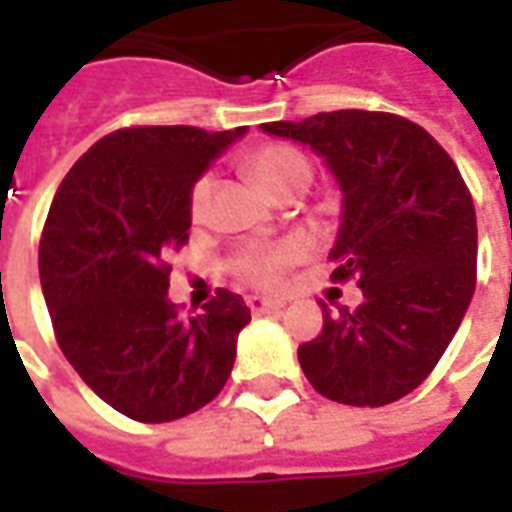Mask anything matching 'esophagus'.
Returning a JSON list of instances; mask_svg holds the SVG:
<instances>
[{
    "label": "esophagus",
    "mask_w": 512,
    "mask_h": 512,
    "mask_svg": "<svg viewBox=\"0 0 512 512\" xmlns=\"http://www.w3.org/2000/svg\"><path fill=\"white\" fill-rule=\"evenodd\" d=\"M246 304H249V310L255 312V315H266V312H277L285 307L282 299H268V296H249Z\"/></svg>",
    "instance_id": "esophagus-1"
}]
</instances>
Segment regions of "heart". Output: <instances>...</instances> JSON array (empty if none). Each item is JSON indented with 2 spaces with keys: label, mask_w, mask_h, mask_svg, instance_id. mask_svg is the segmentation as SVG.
<instances>
[{
  "label": "heart",
  "mask_w": 512,
  "mask_h": 512,
  "mask_svg": "<svg viewBox=\"0 0 512 512\" xmlns=\"http://www.w3.org/2000/svg\"><path fill=\"white\" fill-rule=\"evenodd\" d=\"M246 172L255 178L260 189L266 191L271 200H285V197H296L307 189L312 178L310 161L301 156L293 147H263L255 156L246 161ZM213 183L211 178H200L191 186L189 194V211L191 219L200 222L208 202H211ZM304 257V244L301 241H282V244L271 246H249L244 252H238L233 260L235 277L244 279L246 285H257V288H268L277 285L282 274L288 271L296 260Z\"/></svg>",
  "instance_id": "obj_1"
}]
</instances>
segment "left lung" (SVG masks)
I'll use <instances>...</instances> for the list:
<instances>
[{
    "instance_id": "8db88e82",
    "label": "left lung",
    "mask_w": 512,
    "mask_h": 512,
    "mask_svg": "<svg viewBox=\"0 0 512 512\" xmlns=\"http://www.w3.org/2000/svg\"><path fill=\"white\" fill-rule=\"evenodd\" d=\"M263 131L307 145L343 194L332 279H356L354 312L323 304V332L299 345L315 392L386 406L414 392L458 332L477 277L472 194L447 150L417 123L340 109Z\"/></svg>"
}]
</instances>
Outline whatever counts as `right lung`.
Masks as SVG:
<instances>
[{
  "label": "right lung",
  "instance_id": "1",
  "mask_svg": "<svg viewBox=\"0 0 512 512\" xmlns=\"http://www.w3.org/2000/svg\"><path fill=\"white\" fill-rule=\"evenodd\" d=\"M246 134L194 126L123 128L65 175L40 238V285L73 370L136 422H172L222 392L252 321L219 290L200 315L169 301L164 257L189 241L191 186Z\"/></svg>",
  "mask_w": 512,
  "mask_h": 512
}]
</instances>
